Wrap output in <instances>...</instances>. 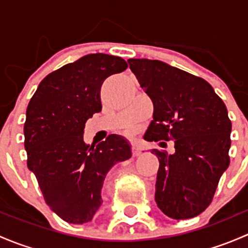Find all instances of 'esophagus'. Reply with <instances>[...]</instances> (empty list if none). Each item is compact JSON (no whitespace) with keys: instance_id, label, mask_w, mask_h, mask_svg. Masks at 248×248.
<instances>
[{"instance_id":"obj_1","label":"esophagus","mask_w":248,"mask_h":248,"mask_svg":"<svg viewBox=\"0 0 248 248\" xmlns=\"http://www.w3.org/2000/svg\"><path fill=\"white\" fill-rule=\"evenodd\" d=\"M140 154H141V151H140L139 147H137V146H133V147H132V155H133L134 157H138V156H140Z\"/></svg>"}]
</instances>
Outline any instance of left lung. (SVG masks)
Instances as JSON below:
<instances>
[{"instance_id":"8db88e82","label":"left lung","mask_w":248,"mask_h":248,"mask_svg":"<svg viewBox=\"0 0 248 248\" xmlns=\"http://www.w3.org/2000/svg\"><path fill=\"white\" fill-rule=\"evenodd\" d=\"M128 63L154 103L145 140L175 144L172 155L152 150L159 161L157 206L174 219L198 216L211 204L231 162L226 104L202 78L157 60L129 59Z\"/></svg>"}]
</instances>
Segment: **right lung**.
<instances>
[{
	"label": "right lung",
	"instance_id": "1",
	"mask_svg": "<svg viewBox=\"0 0 248 248\" xmlns=\"http://www.w3.org/2000/svg\"><path fill=\"white\" fill-rule=\"evenodd\" d=\"M127 67L119 56L86 55L47 74L27 106V167L50 209L68 223L93 218L108 171L132 156L128 142L116 134L96 147L82 138L87 120L102 110L103 81Z\"/></svg>",
	"mask_w": 248,
	"mask_h": 248
}]
</instances>
